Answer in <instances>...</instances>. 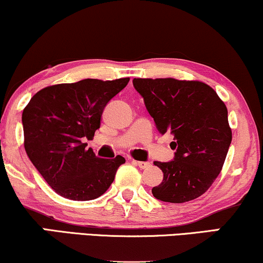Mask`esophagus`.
<instances>
[{
	"instance_id": "1",
	"label": "esophagus",
	"mask_w": 263,
	"mask_h": 263,
	"mask_svg": "<svg viewBox=\"0 0 263 263\" xmlns=\"http://www.w3.org/2000/svg\"><path fill=\"white\" fill-rule=\"evenodd\" d=\"M134 164H136L137 166H140L141 169H147V167L151 166V163L148 162H138V160H135Z\"/></svg>"
}]
</instances>
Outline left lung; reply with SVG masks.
Masks as SVG:
<instances>
[{
	"instance_id": "obj_1",
	"label": "left lung",
	"mask_w": 263,
	"mask_h": 263,
	"mask_svg": "<svg viewBox=\"0 0 263 263\" xmlns=\"http://www.w3.org/2000/svg\"><path fill=\"white\" fill-rule=\"evenodd\" d=\"M134 85L158 131L174 135L170 147L176 149L172 162H154L164 178L152 194L172 203L200 197L222 172L232 143L226 104L200 81L135 78Z\"/></svg>"
}]
</instances>
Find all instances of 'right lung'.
Returning a JSON list of instances; mask_svg holds the SVG:
<instances>
[{"instance_id":"obj_1","label":"right lung","mask_w":263,"mask_h":263,"mask_svg":"<svg viewBox=\"0 0 263 263\" xmlns=\"http://www.w3.org/2000/svg\"><path fill=\"white\" fill-rule=\"evenodd\" d=\"M128 81V77L87 78L49 85L34 94L24 107L25 152L56 194L68 200L89 201L110 187L125 158L100 159L91 148L85 149L83 140H93L104 107Z\"/></svg>"}]
</instances>
